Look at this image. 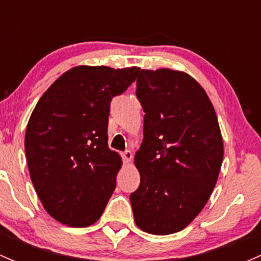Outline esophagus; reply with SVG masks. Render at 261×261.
I'll list each match as a JSON object with an SVG mask.
<instances>
[{"label": "esophagus", "instance_id": "34e87169", "mask_svg": "<svg viewBox=\"0 0 261 261\" xmlns=\"http://www.w3.org/2000/svg\"><path fill=\"white\" fill-rule=\"evenodd\" d=\"M122 159L125 163H130L133 160V152L130 150H126V151L122 152Z\"/></svg>", "mask_w": 261, "mask_h": 261}]
</instances>
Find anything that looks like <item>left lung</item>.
<instances>
[{
	"label": "left lung",
	"instance_id": "obj_1",
	"mask_svg": "<svg viewBox=\"0 0 261 261\" xmlns=\"http://www.w3.org/2000/svg\"><path fill=\"white\" fill-rule=\"evenodd\" d=\"M144 140L135 155L140 186L130 194L141 230L169 235L203 210L220 174L223 143L217 116L198 82L172 69L140 72Z\"/></svg>",
	"mask_w": 261,
	"mask_h": 261
}]
</instances>
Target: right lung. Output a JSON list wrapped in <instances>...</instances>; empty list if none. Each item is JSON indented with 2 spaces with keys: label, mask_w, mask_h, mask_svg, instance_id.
<instances>
[{
  "label": "right lung",
  "mask_w": 261,
  "mask_h": 261,
  "mask_svg": "<svg viewBox=\"0 0 261 261\" xmlns=\"http://www.w3.org/2000/svg\"><path fill=\"white\" fill-rule=\"evenodd\" d=\"M139 72L80 65L36 103L26 127V159L44 208L59 222L87 227L106 208L122 163L107 144L110 103Z\"/></svg>",
  "instance_id": "obj_1"
}]
</instances>
